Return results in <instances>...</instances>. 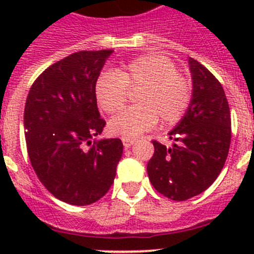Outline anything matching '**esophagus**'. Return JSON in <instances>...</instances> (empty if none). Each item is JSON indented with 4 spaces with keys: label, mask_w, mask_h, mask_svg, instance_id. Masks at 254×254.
Segmentation results:
<instances>
[{
    "label": "esophagus",
    "mask_w": 254,
    "mask_h": 254,
    "mask_svg": "<svg viewBox=\"0 0 254 254\" xmlns=\"http://www.w3.org/2000/svg\"><path fill=\"white\" fill-rule=\"evenodd\" d=\"M122 142H123V146H125V149H128V147H131L132 145H133L134 140L133 138H123Z\"/></svg>",
    "instance_id": "obj_1"
}]
</instances>
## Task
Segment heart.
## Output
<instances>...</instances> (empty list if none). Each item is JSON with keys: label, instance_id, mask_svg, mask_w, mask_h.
<instances>
[{"label": "heart", "instance_id": "obj_1", "mask_svg": "<svg viewBox=\"0 0 254 254\" xmlns=\"http://www.w3.org/2000/svg\"><path fill=\"white\" fill-rule=\"evenodd\" d=\"M142 87L136 107L127 108L109 121L112 134L133 138L152 128L160 118L163 125L178 122L190 102V85L178 73L169 58L160 55L141 56L113 71H105L95 82V98L103 111L113 114L122 109L127 87Z\"/></svg>", "mask_w": 254, "mask_h": 254}]
</instances>
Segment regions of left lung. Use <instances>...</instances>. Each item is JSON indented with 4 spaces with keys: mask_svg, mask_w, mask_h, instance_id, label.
Returning <instances> with one entry per match:
<instances>
[{
    "mask_svg": "<svg viewBox=\"0 0 254 254\" xmlns=\"http://www.w3.org/2000/svg\"><path fill=\"white\" fill-rule=\"evenodd\" d=\"M192 96L185 116L172 131L170 147L154 141L147 174L159 193L185 201L207 190L228 158L232 120L225 93L203 64L188 58Z\"/></svg>",
    "mask_w": 254,
    "mask_h": 254,
    "instance_id": "1",
    "label": "left lung"
}]
</instances>
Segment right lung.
<instances>
[{
	"label": "right lung",
	"instance_id": "obj_1",
	"mask_svg": "<svg viewBox=\"0 0 254 254\" xmlns=\"http://www.w3.org/2000/svg\"><path fill=\"white\" fill-rule=\"evenodd\" d=\"M112 49L77 52L49 66L30 87L24 109L33 169L56 198L94 203L113 185L123 154L120 138L103 132L95 82Z\"/></svg>",
	"mask_w": 254,
	"mask_h": 254
}]
</instances>
